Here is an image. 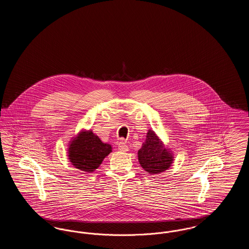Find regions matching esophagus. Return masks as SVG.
<instances>
[{"label":"esophagus","mask_w":249,"mask_h":249,"mask_svg":"<svg viewBox=\"0 0 249 249\" xmlns=\"http://www.w3.org/2000/svg\"><path fill=\"white\" fill-rule=\"evenodd\" d=\"M118 147H119V151H121V152H127V151H129V146H128V144L125 142H119Z\"/></svg>","instance_id":"34e87169"}]
</instances>
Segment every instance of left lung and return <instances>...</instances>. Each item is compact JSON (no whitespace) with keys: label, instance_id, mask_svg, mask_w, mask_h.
<instances>
[{"label":"left lung","instance_id":"obj_1","mask_svg":"<svg viewBox=\"0 0 249 249\" xmlns=\"http://www.w3.org/2000/svg\"><path fill=\"white\" fill-rule=\"evenodd\" d=\"M138 160L142 169L149 175L165 172L174 162L175 156L171 148L164 144L153 130H148L142 148L138 150Z\"/></svg>","mask_w":249,"mask_h":249}]
</instances>
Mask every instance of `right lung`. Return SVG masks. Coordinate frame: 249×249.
Returning <instances> with one entry per match:
<instances>
[{
    "instance_id": "add662e5",
    "label": "right lung",
    "mask_w": 249,
    "mask_h": 249,
    "mask_svg": "<svg viewBox=\"0 0 249 249\" xmlns=\"http://www.w3.org/2000/svg\"><path fill=\"white\" fill-rule=\"evenodd\" d=\"M67 149L71 165L85 173H93L112 152V145L103 142L92 130H81L71 137Z\"/></svg>"
}]
</instances>
